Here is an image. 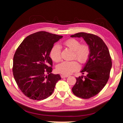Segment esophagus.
Instances as JSON below:
<instances>
[{"label":"esophagus","instance_id":"esophagus-1","mask_svg":"<svg viewBox=\"0 0 123 123\" xmlns=\"http://www.w3.org/2000/svg\"><path fill=\"white\" fill-rule=\"evenodd\" d=\"M68 76V75H63V74H61V77L62 78H67Z\"/></svg>","mask_w":123,"mask_h":123}]
</instances>
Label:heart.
I'll use <instances>...</instances> for the list:
<instances>
[{
	"mask_svg": "<svg viewBox=\"0 0 123 123\" xmlns=\"http://www.w3.org/2000/svg\"><path fill=\"white\" fill-rule=\"evenodd\" d=\"M64 45L73 51V59H76L81 63H86L90 55V48L87 44H80L76 39L70 38L64 42ZM61 48L59 44H55L52 47L50 56L53 61L59 62L61 60ZM80 66L76 61H63L56 67L57 71L62 74L68 75L78 70Z\"/></svg>",
	"mask_w": 123,
	"mask_h": 123,
	"instance_id": "1",
	"label": "heart"
}]
</instances>
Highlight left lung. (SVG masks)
Segmentation results:
<instances>
[{"mask_svg":"<svg viewBox=\"0 0 123 123\" xmlns=\"http://www.w3.org/2000/svg\"><path fill=\"white\" fill-rule=\"evenodd\" d=\"M71 37H82L90 48L89 59L81 71L87 75L76 78L72 88L74 95L83 99H89L98 94L109 80L112 60L107 45L97 35L79 32Z\"/></svg>","mask_w":123,"mask_h":123,"instance_id":"left-lung-1","label":"left lung"}]
</instances>
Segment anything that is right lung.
Here are the masks:
<instances>
[{
	"label": "right lung",
	"instance_id": "add662e5",
	"mask_svg": "<svg viewBox=\"0 0 123 123\" xmlns=\"http://www.w3.org/2000/svg\"><path fill=\"white\" fill-rule=\"evenodd\" d=\"M62 37L39 31L27 36L17 49L13 56V76L20 91L30 99L47 98L61 80L59 74L51 73L53 61L49 55L54 43Z\"/></svg>",
	"mask_w": 123,
	"mask_h": 123
}]
</instances>
